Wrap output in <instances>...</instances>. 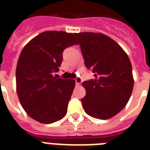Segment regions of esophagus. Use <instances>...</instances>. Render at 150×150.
<instances>
[{
  "instance_id": "obj_1",
  "label": "esophagus",
  "mask_w": 150,
  "mask_h": 150,
  "mask_svg": "<svg viewBox=\"0 0 150 150\" xmlns=\"http://www.w3.org/2000/svg\"><path fill=\"white\" fill-rule=\"evenodd\" d=\"M75 84H76V85H79V84H81V83H82V79L80 77H77L75 79Z\"/></svg>"
}]
</instances>
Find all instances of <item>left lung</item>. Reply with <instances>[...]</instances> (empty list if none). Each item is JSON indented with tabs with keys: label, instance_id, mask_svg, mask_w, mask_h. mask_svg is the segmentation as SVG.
<instances>
[{
	"label": "left lung",
	"instance_id": "1",
	"mask_svg": "<svg viewBox=\"0 0 150 150\" xmlns=\"http://www.w3.org/2000/svg\"><path fill=\"white\" fill-rule=\"evenodd\" d=\"M75 35L85 65L94 74V79L82 83L86 91L81 100L82 107L94 118H110L125 107L132 93L134 80L130 60L123 49L106 35Z\"/></svg>",
	"mask_w": 150,
	"mask_h": 150
}]
</instances>
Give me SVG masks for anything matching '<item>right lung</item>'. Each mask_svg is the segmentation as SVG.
<instances>
[{"label":"right lung","instance_id":"right-lung-1","mask_svg":"<svg viewBox=\"0 0 150 150\" xmlns=\"http://www.w3.org/2000/svg\"><path fill=\"white\" fill-rule=\"evenodd\" d=\"M77 44L75 34L47 31L39 34L23 48L16 67L17 93L29 116L51 124L66 115L75 88V80L57 79L63 51Z\"/></svg>","mask_w":150,"mask_h":150}]
</instances>
